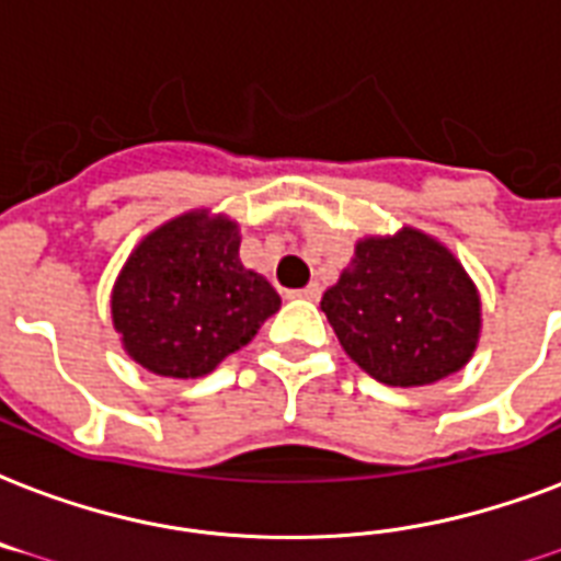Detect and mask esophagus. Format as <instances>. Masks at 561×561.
Instances as JSON below:
<instances>
[{"label":"esophagus","instance_id":"obj_1","mask_svg":"<svg viewBox=\"0 0 561 561\" xmlns=\"http://www.w3.org/2000/svg\"><path fill=\"white\" fill-rule=\"evenodd\" d=\"M295 298H304V301H319L321 286L319 284H307L304 289H298V293H295Z\"/></svg>","mask_w":561,"mask_h":561}]
</instances>
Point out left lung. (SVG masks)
<instances>
[{"label":"left lung","mask_w":561,"mask_h":561,"mask_svg":"<svg viewBox=\"0 0 561 561\" xmlns=\"http://www.w3.org/2000/svg\"><path fill=\"white\" fill-rule=\"evenodd\" d=\"M336 340L386 386H430L474 357L483 330L480 289L454 251L403 225L363 237L336 284L321 295Z\"/></svg>","instance_id":"1"}]
</instances>
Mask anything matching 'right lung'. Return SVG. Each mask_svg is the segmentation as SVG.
<instances>
[{"mask_svg":"<svg viewBox=\"0 0 561 561\" xmlns=\"http://www.w3.org/2000/svg\"><path fill=\"white\" fill-rule=\"evenodd\" d=\"M240 225L207 207L149 231L111 289L125 354L151 375L195 380L249 345L280 295L240 260Z\"/></svg>","mask_w":561,"mask_h":561,"instance_id":"add662e5","label":"right lung"}]
</instances>
